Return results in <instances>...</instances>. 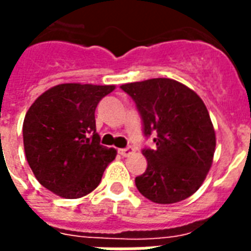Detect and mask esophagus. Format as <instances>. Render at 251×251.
<instances>
[{
  "label": "esophagus",
  "instance_id": "obj_1",
  "mask_svg": "<svg viewBox=\"0 0 251 251\" xmlns=\"http://www.w3.org/2000/svg\"><path fill=\"white\" fill-rule=\"evenodd\" d=\"M118 153L122 155V157H129L131 154L134 153V148H131V146H127L125 149H120L118 150Z\"/></svg>",
  "mask_w": 251,
  "mask_h": 251
}]
</instances>
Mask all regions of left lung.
Here are the masks:
<instances>
[{
	"instance_id": "left-lung-1",
	"label": "left lung",
	"mask_w": 251,
	"mask_h": 251,
	"mask_svg": "<svg viewBox=\"0 0 251 251\" xmlns=\"http://www.w3.org/2000/svg\"><path fill=\"white\" fill-rule=\"evenodd\" d=\"M138 109L145 137L155 135V149L145 148L148 168L135 178L138 192L155 203L183 201L200 189L210 170L215 131L196 92L170 78L122 85Z\"/></svg>"
}]
</instances>
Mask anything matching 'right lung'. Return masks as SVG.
Segmentation results:
<instances>
[{
	"instance_id": "obj_1",
	"label": "right lung",
	"mask_w": 251,
	"mask_h": 251,
	"mask_svg": "<svg viewBox=\"0 0 251 251\" xmlns=\"http://www.w3.org/2000/svg\"><path fill=\"white\" fill-rule=\"evenodd\" d=\"M114 85L61 83L29 107L24 148L38 182L62 198H81L101 182L117 151L100 144L94 111Z\"/></svg>"
}]
</instances>
